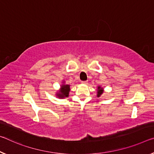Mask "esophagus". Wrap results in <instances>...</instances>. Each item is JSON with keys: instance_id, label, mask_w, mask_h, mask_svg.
I'll list each match as a JSON object with an SVG mask.
<instances>
[{"instance_id": "1", "label": "esophagus", "mask_w": 154, "mask_h": 154, "mask_svg": "<svg viewBox=\"0 0 154 154\" xmlns=\"http://www.w3.org/2000/svg\"><path fill=\"white\" fill-rule=\"evenodd\" d=\"M82 83L83 84H88V81H83L82 82Z\"/></svg>"}]
</instances>
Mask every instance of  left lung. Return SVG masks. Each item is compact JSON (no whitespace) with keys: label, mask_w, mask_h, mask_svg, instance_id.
<instances>
[{"label":"left lung","mask_w":154,"mask_h":154,"mask_svg":"<svg viewBox=\"0 0 154 154\" xmlns=\"http://www.w3.org/2000/svg\"><path fill=\"white\" fill-rule=\"evenodd\" d=\"M104 90L103 88L101 86H97V97H100L102 95V94L103 93Z\"/></svg>","instance_id":"left-lung-1"}]
</instances>
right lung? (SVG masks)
Instances as JSON below:
<instances>
[{
    "instance_id": "add662e5",
    "label": "right lung",
    "mask_w": 154,
    "mask_h": 154,
    "mask_svg": "<svg viewBox=\"0 0 154 154\" xmlns=\"http://www.w3.org/2000/svg\"><path fill=\"white\" fill-rule=\"evenodd\" d=\"M70 86L66 84L65 82L63 81L62 85L60 86V89L56 92V97L59 99H64L69 96V92L70 91Z\"/></svg>"
}]
</instances>
